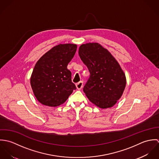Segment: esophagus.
<instances>
[{"label":"esophagus","mask_w":159,"mask_h":159,"mask_svg":"<svg viewBox=\"0 0 159 159\" xmlns=\"http://www.w3.org/2000/svg\"><path fill=\"white\" fill-rule=\"evenodd\" d=\"M83 81H80L79 83H76V86L77 89H78V90L81 89V88H83Z\"/></svg>","instance_id":"34e87169"}]
</instances>
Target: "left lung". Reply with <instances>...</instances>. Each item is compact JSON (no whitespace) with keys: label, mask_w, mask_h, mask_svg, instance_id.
I'll use <instances>...</instances> for the list:
<instances>
[{"label":"left lung","mask_w":159,"mask_h":159,"mask_svg":"<svg viewBox=\"0 0 159 159\" xmlns=\"http://www.w3.org/2000/svg\"><path fill=\"white\" fill-rule=\"evenodd\" d=\"M78 53L90 73L84 92L99 108L112 107L126 85L125 76L119 64L107 49L97 43L80 46Z\"/></svg>","instance_id":"1"}]
</instances>
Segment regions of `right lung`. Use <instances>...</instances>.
I'll return each mask as SVG.
<instances>
[{"mask_svg":"<svg viewBox=\"0 0 159 159\" xmlns=\"http://www.w3.org/2000/svg\"><path fill=\"white\" fill-rule=\"evenodd\" d=\"M77 48L74 44H61L48 51L36 63L30 78L34 93L42 104L57 107L64 103L76 86L71 81L68 64Z\"/></svg>","mask_w":159,"mask_h":159,"instance_id":"obj_1","label":"right lung"}]
</instances>
